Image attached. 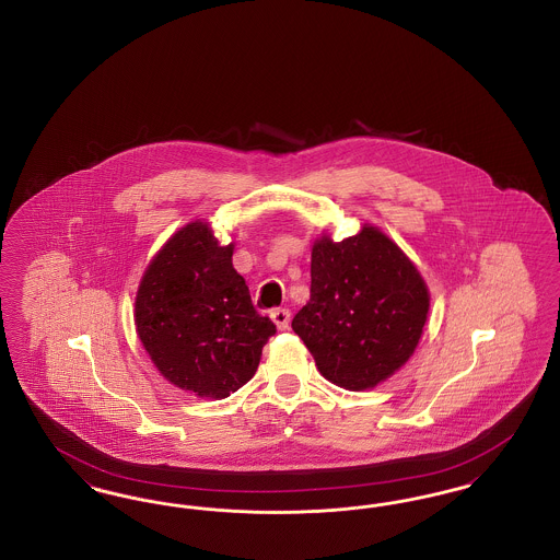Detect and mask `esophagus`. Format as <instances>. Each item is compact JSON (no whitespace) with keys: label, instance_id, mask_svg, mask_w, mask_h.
I'll use <instances>...</instances> for the list:
<instances>
[{"label":"esophagus","instance_id":"1","mask_svg":"<svg viewBox=\"0 0 560 560\" xmlns=\"http://www.w3.org/2000/svg\"><path fill=\"white\" fill-rule=\"evenodd\" d=\"M290 317H292L290 308H275V311L270 313V319L275 320V325H277L279 329H288V327H290Z\"/></svg>","mask_w":560,"mask_h":560}]
</instances>
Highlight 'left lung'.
Wrapping results in <instances>:
<instances>
[{"label":"left lung","mask_w":560,"mask_h":560,"mask_svg":"<svg viewBox=\"0 0 560 560\" xmlns=\"http://www.w3.org/2000/svg\"><path fill=\"white\" fill-rule=\"evenodd\" d=\"M430 295L418 268L375 226L345 241L320 237L311 300L293 331L331 384L365 390L400 370L420 342Z\"/></svg>","instance_id":"1"}]
</instances>
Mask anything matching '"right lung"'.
<instances>
[{
  "label": "right lung",
  "instance_id": "1",
  "mask_svg": "<svg viewBox=\"0 0 560 560\" xmlns=\"http://www.w3.org/2000/svg\"><path fill=\"white\" fill-rule=\"evenodd\" d=\"M136 331L174 386L224 399L258 370L275 323L262 317L206 222H190L151 260L136 293Z\"/></svg>",
  "mask_w": 560,
  "mask_h": 560
}]
</instances>
